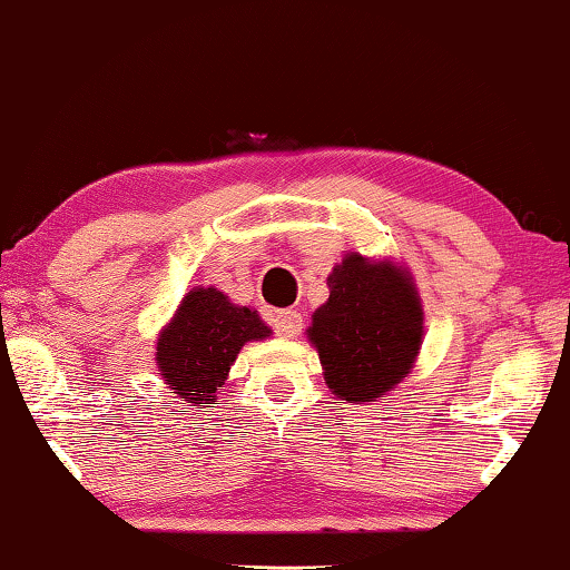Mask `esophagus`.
Here are the masks:
<instances>
[{
  "label": "esophagus",
  "instance_id": "1",
  "mask_svg": "<svg viewBox=\"0 0 570 570\" xmlns=\"http://www.w3.org/2000/svg\"><path fill=\"white\" fill-rule=\"evenodd\" d=\"M273 326H275V334L283 336V338H293L301 334L303 328V315L297 311H279L275 318H273Z\"/></svg>",
  "mask_w": 570,
  "mask_h": 570
}]
</instances>
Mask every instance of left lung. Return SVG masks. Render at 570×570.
I'll return each mask as SVG.
<instances>
[{"instance_id": "1", "label": "left lung", "mask_w": 570, "mask_h": 570, "mask_svg": "<svg viewBox=\"0 0 570 570\" xmlns=\"http://www.w3.org/2000/svg\"><path fill=\"white\" fill-rule=\"evenodd\" d=\"M328 291L308 328L323 380L341 400L374 402L410 374L423 344L413 277L395 262L352 252L328 275Z\"/></svg>"}]
</instances>
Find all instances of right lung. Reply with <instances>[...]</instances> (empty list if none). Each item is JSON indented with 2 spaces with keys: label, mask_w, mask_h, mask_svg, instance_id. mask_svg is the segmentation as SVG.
Returning a JSON list of instances; mask_svg holds the SVG:
<instances>
[{
  "label": "right lung",
  "mask_w": 570,
  "mask_h": 570,
  "mask_svg": "<svg viewBox=\"0 0 570 570\" xmlns=\"http://www.w3.org/2000/svg\"><path fill=\"white\" fill-rule=\"evenodd\" d=\"M273 331L247 305H234L216 287H194L183 297L155 348L157 372L175 395L198 407L218 405L216 392L247 341Z\"/></svg>",
  "instance_id": "1"
}]
</instances>
